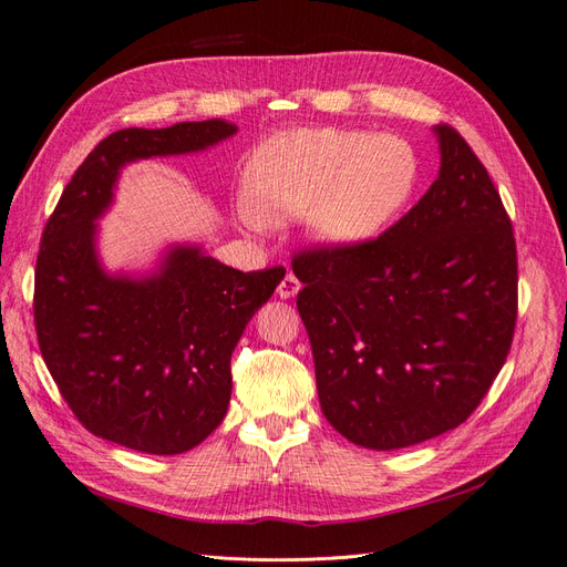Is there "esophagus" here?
Masks as SVG:
<instances>
[{"mask_svg":"<svg viewBox=\"0 0 567 567\" xmlns=\"http://www.w3.org/2000/svg\"><path fill=\"white\" fill-rule=\"evenodd\" d=\"M298 290H300V281L296 279V274H290V271L286 274V277L277 286L279 298H293V296H298Z\"/></svg>","mask_w":567,"mask_h":567,"instance_id":"34e87169","label":"esophagus"}]
</instances>
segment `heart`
<instances>
[{
	"instance_id": "b5f03b06",
	"label": "heart",
	"mask_w": 567,
	"mask_h": 567,
	"mask_svg": "<svg viewBox=\"0 0 567 567\" xmlns=\"http://www.w3.org/2000/svg\"><path fill=\"white\" fill-rule=\"evenodd\" d=\"M416 179V151L394 134L290 130L250 156L248 200L238 215L255 231L310 215V229L321 241L352 246L379 234L402 210Z\"/></svg>"
}]
</instances>
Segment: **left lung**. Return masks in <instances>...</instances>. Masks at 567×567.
<instances>
[{
    "instance_id": "1",
    "label": "left lung",
    "mask_w": 567,
    "mask_h": 567,
    "mask_svg": "<svg viewBox=\"0 0 567 567\" xmlns=\"http://www.w3.org/2000/svg\"><path fill=\"white\" fill-rule=\"evenodd\" d=\"M442 167L381 236L293 255L326 421L369 450H402L466 421L511 352L518 255L487 167L437 125Z\"/></svg>"
}]
</instances>
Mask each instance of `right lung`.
<instances>
[{"label": "right lung", "mask_w": 567, "mask_h": 567, "mask_svg": "<svg viewBox=\"0 0 567 567\" xmlns=\"http://www.w3.org/2000/svg\"><path fill=\"white\" fill-rule=\"evenodd\" d=\"M234 132L221 117L117 130L47 219L32 296L42 359L75 419L127 450L182 454L215 431L231 398V352L286 269L238 271L175 248L156 277H109L94 255V219L125 163L200 151Z\"/></svg>", "instance_id": "add662e5"}]
</instances>
